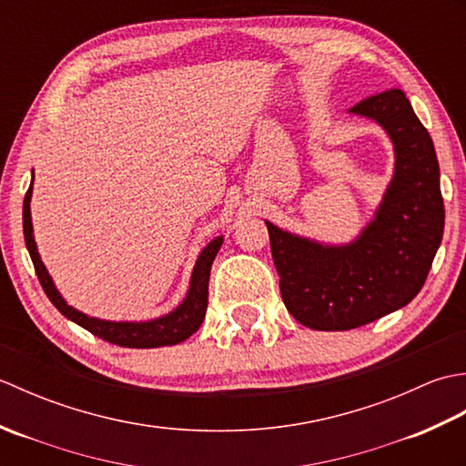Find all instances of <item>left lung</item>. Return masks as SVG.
<instances>
[{
	"label": "left lung",
	"instance_id": "obj_1",
	"mask_svg": "<svg viewBox=\"0 0 466 466\" xmlns=\"http://www.w3.org/2000/svg\"><path fill=\"white\" fill-rule=\"evenodd\" d=\"M379 122L397 152L374 220L349 246H320L266 222L286 309L314 330H350L407 306L422 289L444 230L439 162L399 87L350 107Z\"/></svg>",
	"mask_w": 466,
	"mask_h": 466
}]
</instances>
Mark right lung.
<instances>
[{
	"label": "right lung",
	"mask_w": 466,
	"mask_h": 466,
	"mask_svg": "<svg viewBox=\"0 0 466 466\" xmlns=\"http://www.w3.org/2000/svg\"><path fill=\"white\" fill-rule=\"evenodd\" d=\"M29 200H32V186H29V190L25 192V198H24L25 246L29 250V256H32L39 284H42L47 299L52 300V304L66 316V319L80 324L82 329L92 332L94 336H97V339L117 344V346H126V349H157V346L177 344L200 329V324L206 316V306H208V280H210V268L218 250H220L222 246V238L212 240L202 250L200 258L196 262V268L192 272L190 290H187L186 300L177 306L174 312L150 322L97 320V319H90V316H86L82 312H77L76 309H72V306H67L66 300L56 290V286L52 279H49L44 262L39 260V254L35 248L32 214H29Z\"/></svg>",
	"instance_id": "1"
}]
</instances>
